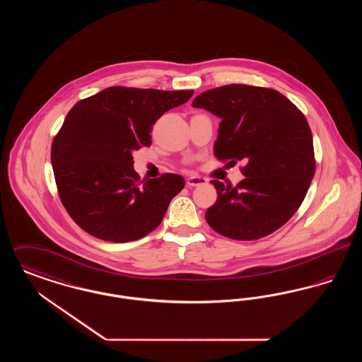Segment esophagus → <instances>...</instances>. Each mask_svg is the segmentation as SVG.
<instances>
[{
    "label": "esophagus",
    "mask_w": 362,
    "mask_h": 362,
    "mask_svg": "<svg viewBox=\"0 0 362 362\" xmlns=\"http://www.w3.org/2000/svg\"><path fill=\"white\" fill-rule=\"evenodd\" d=\"M186 183H187V186H189V187H195V186H202V185H206L207 179L206 177H204V176L192 175V176L187 177Z\"/></svg>",
    "instance_id": "obj_1"
}]
</instances>
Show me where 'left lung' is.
Wrapping results in <instances>:
<instances>
[{
	"instance_id": "1",
	"label": "left lung",
	"mask_w": 362,
	"mask_h": 362,
	"mask_svg": "<svg viewBox=\"0 0 362 362\" xmlns=\"http://www.w3.org/2000/svg\"><path fill=\"white\" fill-rule=\"evenodd\" d=\"M192 107L221 118L214 156L245 164V177L236 186L211 180L218 197L206 210L207 224L233 240H258L276 232L303 204L315 175L304 114L276 89L245 84L209 89Z\"/></svg>"
}]
</instances>
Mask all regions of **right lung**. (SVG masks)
<instances>
[{"label": "right lung", "mask_w": 362, "mask_h": 362, "mask_svg": "<svg viewBox=\"0 0 362 362\" xmlns=\"http://www.w3.org/2000/svg\"><path fill=\"white\" fill-rule=\"evenodd\" d=\"M194 90L110 86L74 104L52 139L58 195L73 221L112 243L145 238L185 187L176 173L141 180L133 151L151 146L156 121Z\"/></svg>", "instance_id": "1"}]
</instances>
